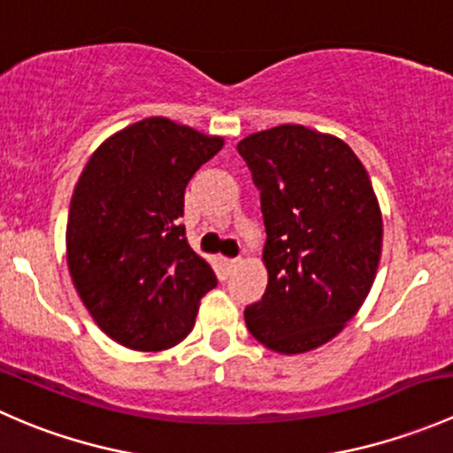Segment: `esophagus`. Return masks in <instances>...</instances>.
I'll list each match as a JSON object with an SVG mask.
<instances>
[{
	"label": "esophagus",
	"instance_id": "obj_1",
	"mask_svg": "<svg viewBox=\"0 0 453 453\" xmlns=\"http://www.w3.org/2000/svg\"><path fill=\"white\" fill-rule=\"evenodd\" d=\"M221 267L226 272V276H230L236 267H239V260H230V258H221Z\"/></svg>",
	"mask_w": 453,
	"mask_h": 453
}]
</instances>
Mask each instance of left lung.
Returning a JSON list of instances; mask_svg holds the SVG:
<instances>
[{"mask_svg": "<svg viewBox=\"0 0 453 453\" xmlns=\"http://www.w3.org/2000/svg\"><path fill=\"white\" fill-rule=\"evenodd\" d=\"M260 193L269 280L250 333L282 355L326 344L359 311L381 256V210L349 144L280 125L236 146Z\"/></svg>", "mask_w": 453, "mask_h": 453, "instance_id": "left-lung-1", "label": "left lung"}]
</instances>
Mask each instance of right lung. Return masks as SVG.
I'll return each instance as SVG.
<instances>
[{"label": "right lung", "mask_w": 453, "mask_h": 453, "mask_svg": "<svg viewBox=\"0 0 453 453\" xmlns=\"http://www.w3.org/2000/svg\"><path fill=\"white\" fill-rule=\"evenodd\" d=\"M223 140L146 118L96 149L67 217V265L100 328L134 350H164L195 326L217 276L186 241L184 193Z\"/></svg>", "instance_id": "obj_1"}]
</instances>
